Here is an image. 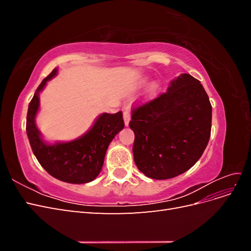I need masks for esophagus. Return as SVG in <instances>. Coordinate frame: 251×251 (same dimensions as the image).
Here are the masks:
<instances>
[{
    "instance_id": "esophagus-1",
    "label": "esophagus",
    "mask_w": 251,
    "mask_h": 251,
    "mask_svg": "<svg viewBox=\"0 0 251 251\" xmlns=\"http://www.w3.org/2000/svg\"><path fill=\"white\" fill-rule=\"evenodd\" d=\"M124 120H125L126 126H127L128 124H130V120H131V113H130V109L128 108H126L124 111Z\"/></svg>"
}]
</instances>
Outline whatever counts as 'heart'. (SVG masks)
I'll list each match as a JSON object with an SVG mask.
<instances>
[{
    "label": "heart",
    "mask_w": 251,
    "mask_h": 251,
    "mask_svg": "<svg viewBox=\"0 0 251 251\" xmlns=\"http://www.w3.org/2000/svg\"><path fill=\"white\" fill-rule=\"evenodd\" d=\"M158 88L159 87H158L157 83H153V85H151V93H156Z\"/></svg>",
    "instance_id": "b5f03b06"
}]
</instances>
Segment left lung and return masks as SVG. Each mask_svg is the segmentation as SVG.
I'll return each instance as SVG.
<instances>
[{"label":"left lung","instance_id":"obj_1","mask_svg":"<svg viewBox=\"0 0 251 251\" xmlns=\"http://www.w3.org/2000/svg\"><path fill=\"white\" fill-rule=\"evenodd\" d=\"M134 161L147 177L171 179L199 160L211 130V104L198 79L181 74L165 93L132 112Z\"/></svg>","mask_w":251,"mask_h":251}]
</instances>
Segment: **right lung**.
<instances>
[{"label":"right lung","mask_w":251,"mask_h":251,"mask_svg":"<svg viewBox=\"0 0 251 251\" xmlns=\"http://www.w3.org/2000/svg\"><path fill=\"white\" fill-rule=\"evenodd\" d=\"M56 73L55 68L43 79L29 102L26 121L28 139L37 161L52 177L68 183H88L100 175L110 142L125 127L123 112L101 114L93 126L75 140L54 144L45 142L36 127L35 116L40 109V92Z\"/></svg>","instance_id":"obj_1"}]
</instances>
